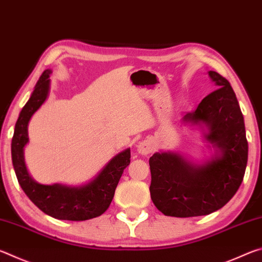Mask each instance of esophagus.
Wrapping results in <instances>:
<instances>
[{
  "label": "esophagus",
  "instance_id": "34e87169",
  "mask_svg": "<svg viewBox=\"0 0 262 262\" xmlns=\"http://www.w3.org/2000/svg\"><path fill=\"white\" fill-rule=\"evenodd\" d=\"M137 151L142 155H149L154 151V143L150 140L141 141L137 145Z\"/></svg>",
  "mask_w": 262,
  "mask_h": 262
}]
</instances>
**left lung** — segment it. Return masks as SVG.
I'll use <instances>...</instances> for the list:
<instances>
[{
	"instance_id": "8db88e82",
	"label": "left lung",
	"mask_w": 262,
	"mask_h": 262,
	"mask_svg": "<svg viewBox=\"0 0 262 262\" xmlns=\"http://www.w3.org/2000/svg\"><path fill=\"white\" fill-rule=\"evenodd\" d=\"M209 75L219 89L184 119L208 123L207 139L222 155L203 166H193L174 154L150 157V194L166 216H202L221 209L236 194L245 174L248 144L238 100L227 78L216 72Z\"/></svg>"
}]
</instances>
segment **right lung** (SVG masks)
Instances as JSON below:
<instances>
[{"instance_id":"1","label":"right lung","mask_w":262,"mask_h":262,"mask_svg":"<svg viewBox=\"0 0 262 262\" xmlns=\"http://www.w3.org/2000/svg\"><path fill=\"white\" fill-rule=\"evenodd\" d=\"M51 70H45L34 86L28 103L20 111L11 142L12 164L21 189L39 209L57 220L85 221L100 216L113 200L115 188L130 163V150L117 155L98 177L82 187L40 185L29 176L24 163V147L28 143V123L32 114L46 100Z\"/></svg>"}]
</instances>
